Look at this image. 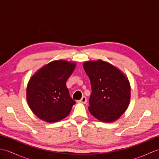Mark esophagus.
Returning <instances> with one entry per match:
<instances>
[{"label": "esophagus", "mask_w": 159, "mask_h": 159, "mask_svg": "<svg viewBox=\"0 0 159 159\" xmlns=\"http://www.w3.org/2000/svg\"><path fill=\"white\" fill-rule=\"evenodd\" d=\"M79 102H80V103H83V104H85V103L87 102V98H86V97H85V96L82 97V98L80 99V100L79 101Z\"/></svg>", "instance_id": "1"}]
</instances>
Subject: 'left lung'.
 <instances>
[{"instance_id":"left-lung-1","label":"left lung","mask_w":159,"mask_h":159,"mask_svg":"<svg viewBox=\"0 0 159 159\" xmlns=\"http://www.w3.org/2000/svg\"><path fill=\"white\" fill-rule=\"evenodd\" d=\"M89 76L92 94L89 111L97 120L113 122L122 116L130 100V85L121 70L102 60L83 63Z\"/></svg>"}]
</instances>
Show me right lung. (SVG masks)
Masks as SVG:
<instances>
[{
    "mask_svg": "<svg viewBox=\"0 0 159 159\" xmlns=\"http://www.w3.org/2000/svg\"><path fill=\"white\" fill-rule=\"evenodd\" d=\"M75 67V63L53 61L30 79L26 100L30 109L39 119L56 122L68 116L75 101L70 97L66 84Z\"/></svg>",
    "mask_w": 159,
    "mask_h": 159,
    "instance_id": "obj_1",
    "label": "right lung"
}]
</instances>
